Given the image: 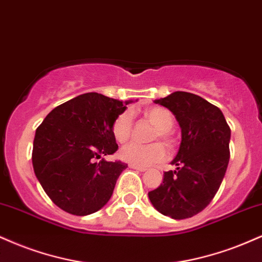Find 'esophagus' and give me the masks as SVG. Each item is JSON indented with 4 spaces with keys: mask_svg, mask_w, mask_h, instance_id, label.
<instances>
[{
    "mask_svg": "<svg viewBox=\"0 0 262 262\" xmlns=\"http://www.w3.org/2000/svg\"><path fill=\"white\" fill-rule=\"evenodd\" d=\"M129 167H130V168H133V169H137V171H140V172L146 171V168H145V167H140V166L133 165V163H129Z\"/></svg>",
    "mask_w": 262,
    "mask_h": 262,
    "instance_id": "34e87169",
    "label": "esophagus"
}]
</instances>
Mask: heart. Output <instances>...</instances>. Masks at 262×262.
Masks as SVG:
<instances>
[{
  "label": "heart",
  "mask_w": 262,
  "mask_h": 262,
  "mask_svg": "<svg viewBox=\"0 0 262 262\" xmlns=\"http://www.w3.org/2000/svg\"><path fill=\"white\" fill-rule=\"evenodd\" d=\"M144 115L156 127L151 140H162V143L169 150L174 147L176 140L172 134V127L174 123L172 113L165 107L151 106L144 110ZM112 134L119 144H127L133 135V113L124 111L118 115L112 123ZM166 149L161 143L150 145L130 144L121 151L122 160L140 167H147L162 162L166 159Z\"/></svg>",
  "instance_id": "b5f03b06"
}]
</instances>
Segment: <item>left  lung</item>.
Instances as JSON below:
<instances>
[{"instance_id": "8db88e82", "label": "left lung", "mask_w": 262, "mask_h": 262, "mask_svg": "<svg viewBox=\"0 0 262 262\" xmlns=\"http://www.w3.org/2000/svg\"><path fill=\"white\" fill-rule=\"evenodd\" d=\"M155 103L167 107L182 129V143L159 188L149 191L154 207L174 220L193 217L212 201L229 162L231 128L219 107L203 97L176 91Z\"/></svg>"}]
</instances>
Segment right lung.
Returning a JSON list of instances; mask_svg holds the SVG:
<instances>
[{
    "mask_svg": "<svg viewBox=\"0 0 262 262\" xmlns=\"http://www.w3.org/2000/svg\"><path fill=\"white\" fill-rule=\"evenodd\" d=\"M128 103L97 93L83 94L53 108L37 127L31 155L34 172L59 209L86 216L112 196L127 165L97 160L117 151L112 123Z\"/></svg>",
    "mask_w": 262,
    "mask_h": 262,
    "instance_id": "add662e5",
    "label": "right lung"
}]
</instances>
